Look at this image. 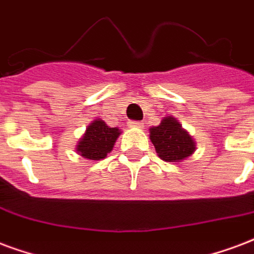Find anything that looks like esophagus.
I'll list each match as a JSON object with an SVG mask.
<instances>
[{
	"mask_svg": "<svg viewBox=\"0 0 254 254\" xmlns=\"http://www.w3.org/2000/svg\"><path fill=\"white\" fill-rule=\"evenodd\" d=\"M129 126H132V127H136V128H142V127H143L142 123H139V122H131V123H129Z\"/></svg>",
	"mask_w": 254,
	"mask_h": 254,
	"instance_id": "esophagus-1",
	"label": "esophagus"
}]
</instances>
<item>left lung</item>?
Listing matches in <instances>:
<instances>
[{
    "label": "left lung",
    "mask_w": 254,
    "mask_h": 254,
    "mask_svg": "<svg viewBox=\"0 0 254 254\" xmlns=\"http://www.w3.org/2000/svg\"><path fill=\"white\" fill-rule=\"evenodd\" d=\"M150 140L165 162H182L195 151V140L174 116H165L161 125L150 127Z\"/></svg>",
    "instance_id": "8db88e82"
}]
</instances>
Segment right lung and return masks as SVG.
<instances>
[{
  "instance_id": "right-lung-1",
  "label": "right lung",
  "mask_w": 254,
  "mask_h": 254,
  "mask_svg": "<svg viewBox=\"0 0 254 254\" xmlns=\"http://www.w3.org/2000/svg\"><path fill=\"white\" fill-rule=\"evenodd\" d=\"M122 134L118 127H110L102 119H95L80 138L76 152L88 161L104 159L112 151L116 139Z\"/></svg>"
}]
</instances>
